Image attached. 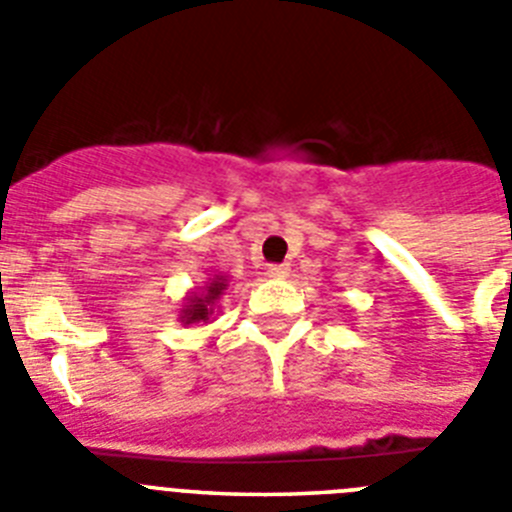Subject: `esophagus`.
Wrapping results in <instances>:
<instances>
[{
	"label": "esophagus",
	"mask_w": 512,
	"mask_h": 512,
	"mask_svg": "<svg viewBox=\"0 0 512 512\" xmlns=\"http://www.w3.org/2000/svg\"><path fill=\"white\" fill-rule=\"evenodd\" d=\"M266 274H269L271 279H287L289 277V266L287 264H271Z\"/></svg>",
	"instance_id": "esophagus-1"
}]
</instances>
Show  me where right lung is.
<instances>
[{
	"instance_id": "1",
	"label": "right lung",
	"mask_w": 512,
	"mask_h": 512,
	"mask_svg": "<svg viewBox=\"0 0 512 512\" xmlns=\"http://www.w3.org/2000/svg\"><path fill=\"white\" fill-rule=\"evenodd\" d=\"M230 287V279L223 274H212L205 279L202 287H194L187 297L184 305L179 307V323L192 325V323H212L217 310V300L225 295V289Z\"/></svg>"
}]
</instances>
